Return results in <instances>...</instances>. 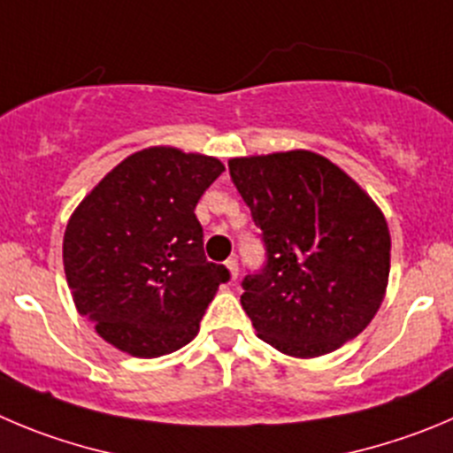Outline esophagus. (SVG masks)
Masks as SVG:
<instances>
[{"mask_svg": "<svg viewBox=\"0 0 453 453\" xmlns=\"http://www.w3.org/2000/svg\"><path fill=\"white\" fill-rule=\"evenodd\" d=\"M226 268H227V273H230V279L234 281L236 274H239V264H236V259H227Z\"/></svg>", "mask_w": 453, "mask_h": 453, "instance_id": "obj_1", "label": "esophagus"}]
</instances>
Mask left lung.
<instances>
[{
	"instance_id": "obj_1",
	"label": "left lung",
	"mask_w": 453,
	"mask_h": 453,
	"mask_svg": "<svg viewBox=\"0 0 453 453\" xmlns=\"http://www.w3.org/2000/svg\"><path fill=\"white\" fill-rule=\"evenodd\" d=\"M227 167L268 255L241 295L259 340L308 360L360 335L391 268V234L373 198L308 150L241 156Z\"/></svg>"
}]
</instances>
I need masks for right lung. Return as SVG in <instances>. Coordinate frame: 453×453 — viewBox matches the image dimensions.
<instances>
[{
  "instance_id": "1",
  "label": "right lung",
  "mask_w": 453,
  "mask_h": 453,
  "mask_svg": "<svg viewBox=\"0 0 453 453\" xmlns=\"http://www.w3.org/2000/svg\"><path fill=\"white\" fill-rule=\"evenodd\" d=\"M214 156L147 147L127 156L71 214L66 284L96 333L134 357L192 342L227 268L203 252L194 207L221 176Z\"/></svg>"
}]
</instances>
